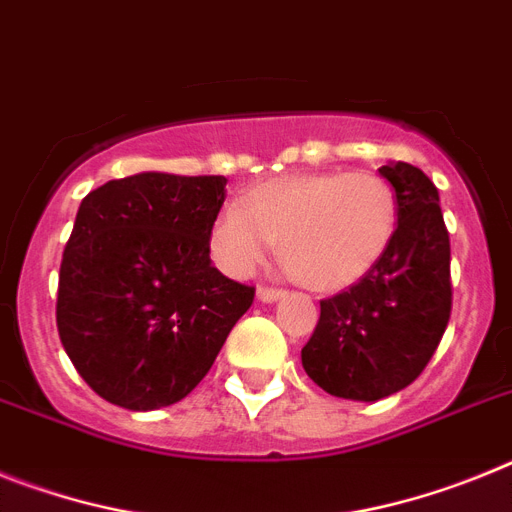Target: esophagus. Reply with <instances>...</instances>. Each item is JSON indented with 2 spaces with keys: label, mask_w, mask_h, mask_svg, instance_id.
<instances>
[{
  "label": "esophagus",
  "mask_w": 512,
  "mask_h": 512,
  "mask_svg": "<svg viewBox=\"0 0 512 512\" xmlns=\"http://www.w3.org/2000/svg\"><path fill=\"white\" fill-rule=\"evenodd\" d=\"M283 288H273V286H260L257 288V299L265 301V304H273V301H278L283 296Z\"/></svg>",
  "instance_id": "esophagus-1"
}]
</instances>
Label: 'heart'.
Masks as SVG:
<instances>
[{
  "label": "heart",
  "mask_w": 512,
  "mask_h": 512,
  "mask_svg": "<svg viewBox=\"0 0 512 512\" xmlns=\"http://www.w3.org/2000/svg\"><path fill=\"white\" fill-rule=\"evenodd\" d=\"M397 231V195L376 172H304L265 180L226 208L213 252L244 275L278 242L283 268L314 291L353 286L384 257Z\"/></svg>",
  "instance_id": "heart-1"
}]
</instances>
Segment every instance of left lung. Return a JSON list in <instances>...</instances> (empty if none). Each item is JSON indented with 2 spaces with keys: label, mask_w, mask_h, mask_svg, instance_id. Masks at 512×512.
<instances>
[{
  "label": "left lung",
  "mask_w": 512,
  "mask_h": 512,
  "mask_svg": "<svg viewBox=\"0 0 512 512\" xmlns=\"http://www.w3.org/2000/svg\"><path fill=\"white\" fill-rule=\"evenodd\" d=\"M379 172L397 195L394 239L361 281L319 301V322L301 350L314 384L355 402L410 386L451 317V242L438 188L407 162Z\"/></svg>",
  "instance_id": "1"
}]
</instances>
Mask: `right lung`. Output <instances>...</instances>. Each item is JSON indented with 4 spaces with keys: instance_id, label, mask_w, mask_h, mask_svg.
<instances>
[{
    "instance_id": "obj_1",
    "label": "right lung",
    "mask_w": 512,
    "mask_h": 512,
    "mask_svg": "<svg viewBox=\"0 0 512 512\" xmlns=\"http://www.w3.org/2000/svg\"><path fill=\"white\" fill-rule=\"evenodd\" d=\"M224 175L110 180L84 195L59 270L56 327L92 391L133 412L185 399L255 288L211 265Z\"/></svg>"
}]
</instances>
